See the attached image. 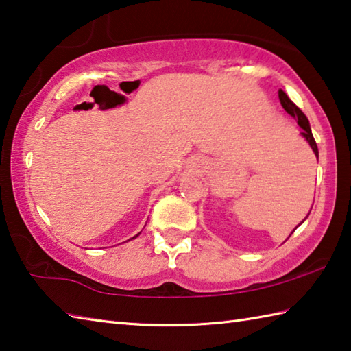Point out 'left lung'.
Segmentation results:
<instances>
[{
  "label": "left lung",
  "instance_id": "8db88e82",
  "mask_svg": "<svg viewBox=\"0 0 351 351\" xmlns=\"http://www.w3.org/2000/svg\"><path fill=\"white\" fill-rule=\"evenodd\" d=\"M278 99H280V104H282V106L285 108V111H287L288 114L293 116V117L295 119V121H297V123H299V127H300L302 130H304V132H302L300 134L304 136L308 144H310V147L313 148L314 154H316V158H319L317 144H316V141H314V138H313L311 127H310V122H308L306 116L304 114V112L300 111V108H297V106H295L293 102H291L289 97L287 96V94H285V91L278 90Z\"/></svg>",
  "mask_w": 351,
  "mask_h": 351
}]
</instances>
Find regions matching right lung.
<instances>
[{
	"mask_svg": "<svg viewBox=\"0 0 351 351\" xmlns=\"http://www.w3.org/2000/svg\"><path fill=\"white\" fill-rule=\"evenodd\" d=\"M136 237H138V235H136ZM133 239H134V237H133Z\"/></svg>",
	"mask_w": 351,
	"mask_h": 351,
	"instance_id": "1",
	"label": "right lung"
}]
</instances>
